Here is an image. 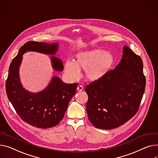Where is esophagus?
<instances>
[{
    "label": "esophagus",
    "mask_w": 158,
    "mask_h": 158,
    "mask_svg": "<svg viewBox=\"0 0 158 158\" xmlns=\"http://www.w3.org/2000/svg\"><path fill=\"white\" fill-rule=\"evenodd\" d=\"M83 89H84V88H83V86H82V85H79V86H77V89L78 91H82Z\"/></svg>",
    "instance_id": "esophagus-1"
}]
</instances>
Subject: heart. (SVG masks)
<instances>
[{
	"instance_id": "1",
	"label": "heart",
	"mask_w": 158,
	"mask_h": 158,
	"mask_svg": "<svg viewBox=\"0 0 158 158\" xmlns=\"http://www.w3.org/2000/svg\"><path fill=\"white\" fill-rule=\"evenodd\" d=\"M114 61L115 58L110 52L94 49L78 52L76 61H67L65 72L69 77L76 79L79 76V70H85L88 80L97 81L107 74Z\"/></svg>"
}]
</instances>
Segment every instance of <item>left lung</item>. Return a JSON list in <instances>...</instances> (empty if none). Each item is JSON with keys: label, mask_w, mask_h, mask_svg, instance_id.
Listing matches in <instances>:
<instances>
[{"label": "left lung", "mask_w": 158, "mask_h": 158, "mask_svg": "<svg viewBox=\"0 0 158 158\" xmlns=\"http://www.w3.org/2000/svg\"><path fill=\"white\" fill-rule=\"evenodd\" d=\"M145 85L142 58L124 46L119 64L85 88L89 121L103 130L121 127L138 112Z\"/></svg>", "instance_id": "1"}]
</instances>
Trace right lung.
Masks as SVG:
<instances>
[{
  "label": "right lung",
  "mask_w": 158,
  "mask_h": 158,
  "mask_svg": "<svg viewBox=\"0 0 158 158\" xmlns=\"http://www.w3.org/2000/svg\"><path fill=\"white\" fill-rule=\"evenodd\" d=\"M57 50L58 43L27 42L20 48L9 69L6 82L8 99L21 119L39 128H52L59 124L64 118L70 100L76 92L77 83L66 84L59 77H53L44 90L37 93H30L22 87L20 82L19 67L23 55L27 51L55 55ZM51 59L55 70L64 69L60 59L55 56L51 57Z\"/></svg>",
  "instance_id": "right-lung-1"
}]
</instances>
